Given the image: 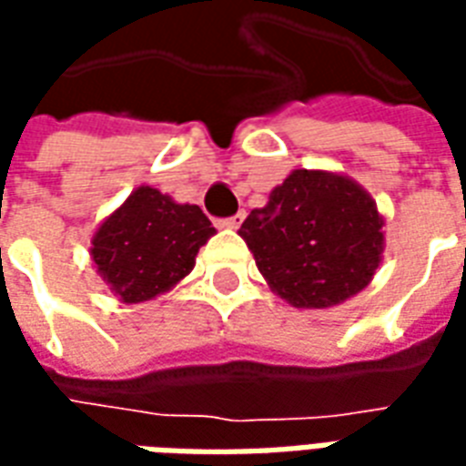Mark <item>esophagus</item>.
Listing matches in <instances>:
<instances>
[{
	"label": "esophagus",
	"mask_w": 466,
	"mask_h": 466,
	"mask_svg": "<svg viewBox=\"0 0 466 466\" xmlns=\"http://www.w3.org/2000/svg\"><path fill=\"white\" fill-rule=\"evenodd\" d=\"M244 222V212L234 214V217H229V219H222V227L224 229H239Z\"/></svg>",
	"instance_id": "1"
}]
</instances>
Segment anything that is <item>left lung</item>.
<instances>
[{
  "label": "left lung",
  "instance_id": "left-lung-1",
  "mask_svg": "<svg viewBox=\"0 0 466 466\" xmlns=\"http://www.w3.org/2000/svg\"><path fill=\"white\" fill-rule=\"evenodd\" d=\"M257 269L297 309H329L374 279L384 252V217L351 177L294 169L239 229Z\"/></svg>",
  "mask_w": 466,
  "mask_h": 466
}]
</instances>
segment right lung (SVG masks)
<instances>
[{"instance_id":"obj_1","label":"right lung","mask_w":466,"mask_h":466,"mask_svg":"<svg viewBox=\"0 0 466 466\" xmlns=\"http://www.w3.org/2000/svg\"><path fill=\"white\" fill-rule=\"evenodd\" d=\"M217 229L197 204L137 187L92 234V262L122 304L167 294L194 269L199 247Z\"/></svg>"}]
</instances>
